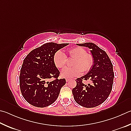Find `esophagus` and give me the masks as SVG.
I'll list each match as a JSON object with an SVG mask.
<instances>
[{
    "label": "esophagus",
    "mask_w": 131,
    "mask_h": 131,
    "mask_svg": "<svg viewBox=\"0 0 131 131\" xmlns=\"http://www.w3.org/2000/svg\"><path fill=\"white\" fill-rule=\"evenodd\" d=\"M70 80V79H69V78H66V82L69 81Z\"/></svg>",
    "instance_id": "obj_1"
}]
</instances>
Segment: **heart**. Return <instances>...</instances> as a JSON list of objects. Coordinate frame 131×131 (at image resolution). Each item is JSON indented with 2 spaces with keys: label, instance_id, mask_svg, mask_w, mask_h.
Listing matches in <instances>:
<instances>
[{
  "label": "heart",
  "instance_id": "heart-1",
  "mask_svg": "<svg viewBox=\"0 0 131 131\" xmlns=\"http://www.w3.org/2000/svg\"><path fill=\"white\" fill-rule=\"evenodd\" d=\"M68 54L70 57L75 58L72 68H66L61 71V76L63 78H72L80 75L83 71L87 72L91 69L93 64V57L86 54L85 50L82 47H77L69 49ZM54 65L57 68L62 69L65 67L67 62L66 56L62 50H58L53 57Z\"/></svg>",
  "mask_w": 131,
  "mask_h": 131
}]
</instances>
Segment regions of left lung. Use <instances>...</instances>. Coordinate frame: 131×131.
I'll use <instances>...</instances> for the list:
<instances>
[{
  "label": "left lung",
  "instance_id": "obj_1",
  "mask_svg": "<svg viewBox=\"0 0 131 131\" xmlns=\"http://www.w3.org/2000/svg\"><path fill=\"white\" fill-rule=\"evenodd\" d=\"M91 50L93 64L86 74L75 80L76 86L72 90L76 103L85 108H93L105 101L112 88L114 73L113 65L106 52L93 43L77 44ZM83 79H89L92 84H83Z\"/></svg>",
  "mask_w": 131,
  "mask_h": 131
}]
</instances>
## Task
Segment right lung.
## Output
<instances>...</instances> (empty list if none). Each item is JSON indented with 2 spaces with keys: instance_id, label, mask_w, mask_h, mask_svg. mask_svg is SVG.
I'll return each instance as SVG.
<instances>
[{
  "instance_id": "right-lung-1",
  "label": "right lung",
  "mask_w": 131,
  "mask_h": 131,
  "mask_svg": "<svg viewBox=\"0 0 131 131\" xmlns=\"http://www.w3.org/2000/svg\"><path fill=\"white\" fill-rule=\"evenodd\" d=\"M68 45L46 43L32 50L25 58L19 76L20 88L23 97L31 105L43 108L58 98L66 80L57 78L59 72L54 65L53 57ZM53 77L56 80L49 82L48 79Z\"/></svg>"
}]
</instances>
